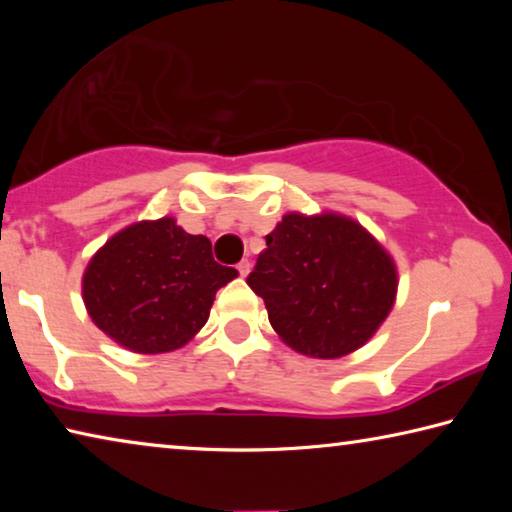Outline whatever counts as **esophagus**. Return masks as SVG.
Here are the masks:
<instances>
[{
	"instance_id": "obj_1",
	"label": "esophagus",
	"mask_w": 512,
	"mask_h": 512,
	"mask_svg": "<svg viewBox=\"0 0 512 512\" xmlns=\"http://www.w3.org/2000/svg\"><path fill=\"white\" fill-rule=\"evenodd\" d=\"M250 266H253V264H250L248 259H241V262L237 264V271H239V275H241V277H246V275L250 273Z\"/></svg>"
}]
</instances>
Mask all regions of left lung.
<instances>
[{
	"label": "left lung",
	"mask_w": 512,
	"mask_h": 512,
	"mask_svg": "<svg viewBox=\"0 0 512 512\" xmlns=\"http://www.w3.org/2000/svg\"><path fill=\"white\" fill-rule=\"evenodd\" d=\"M248 287L293 350L339 359L361 348L391 311L397 271L391 255L341 214H287L266 235Z\"/></svg>",
	"instance_id": "obj_1"
}]
</instances>
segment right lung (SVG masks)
Listing matches in <instances>:
<instances>
[{"label": "right lung", "mask_w": 512, "mask_h": 512, "mask_svg": "<svg viewBox=\"0 0 512 512\" xmlns=\"http://www.w3.org/2000/svg\"><path fill=\"white\" fill-rule=\"evenodd\" d=\"M237 268L214 262L210 239L171 216L128 225L106 241L83 275L94 325L140 354L171 352L207 323L216 291Z\"/></svg>", "instance_id": "right-lung-1"}]
</instances>
